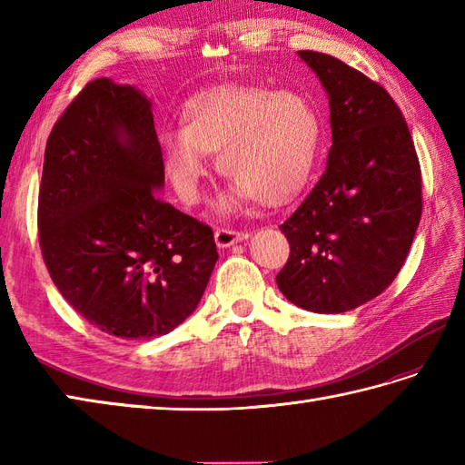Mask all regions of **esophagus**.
<instances>
[{"label":"esophagus","mask_w":465,"mask_h":465,"mask_svg":"<svg viewBox=\"0 0 465 465\" xmlns=\"http://www.w3.org/2000/svg\"><path fill=\"white\" fill-rule=\"evenodd\" d=\"M217 248H230L233 243H240L250 238L248 232H235V230H215L213 233Z\"/></svg>","instance_id":"esophagus-1"}]
</instances>
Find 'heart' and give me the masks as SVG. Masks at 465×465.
I'll return each instance as SVG.
<instances>
[{
  "mask_svg": "<svg viewBox=\"0 0 465 465\" xmlns=\"http://www.w3.org/2000/svg\"><path fill=\"white\" fill-rule=\"evenodd\" d=\"M320 117L308 100L263 87H220L197 97L183 125L160 134L163 172L185 205L202 200L217 153L220 172L232 185L215 210L232 213L250 200L282 205L298 193L320 145Z\"/></svg>",
  "mask_w": 465,
  "mask_h": 465,
  "instance_id": "obj_1",
  "label": "heart"
}]
</instances>
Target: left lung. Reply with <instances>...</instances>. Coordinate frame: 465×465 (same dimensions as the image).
Listing matches in <instances>:
<instances>
[{
  "mask_svg": "<svg viewBox=\"0 0 465 465\" xmlns=\"http://www.w3.org/2000/svg\"><path fill=\"white\" fill-rule=\"evenodd\" d=\"M330 100L325 172L280 230L290 260L275 275L313 313L360 308L396 280L421 217V173L406 120L381 85L318 52H298Z\"/></svg>",
  "mask_w": 465,
  "mask_h": 465,
  "instance_id": "obj_1",
  "label": "left lung"
}]
</instances>
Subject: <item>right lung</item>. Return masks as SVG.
<instances>
[{"label": "right lung", "mask_w": 465, "mask_h": 465, "mask_svg": "<svg viewBox=\"0 0 465 465\" xmlns=\"http://www.w3.org/2000/svg\"><path fill=\"white\" fill-rule=\"evenodd\" d=\"M163 183L150 97L110 77L87 84L45 145L39 245L65 302L115 338L183 323L220 258L210 227L162 200Z\"/></svg>", "instance_id": "add662e5"}]
</instances>
